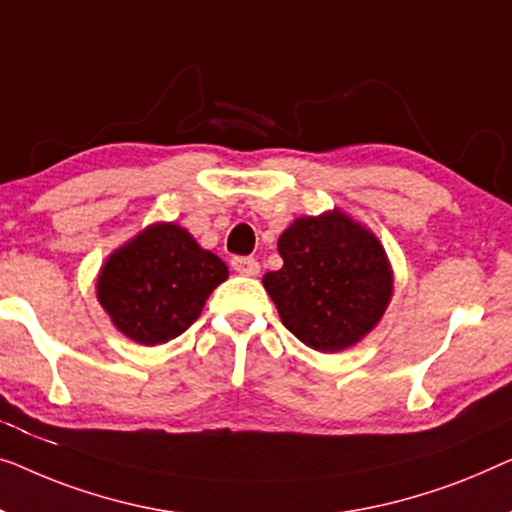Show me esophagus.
Here are the masks:
<instances>
[{"label": "esophagus", "mask_w": 512, "mask_h": 512, "mask_svg": "<svg viewBox=\"0 0 512 512\" xmlns=\"http://www.w3.org/2000/svg\"><path fill=\"white\" fill-rule=\"evenodd\" d=\"M232 266L236 273H243V276H257L259 273V262L253 257H234Z\"/></svg>", "instance_id": "1"}]
</instances>
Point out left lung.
Instances as JSON below:
<instances>
[{
	"label": "left lung",
	"mask_w": 512,
	"mask_h": 512,
	"mask_svg": "<svg viewBox=\"0 0 512 512\" xmlns=\"http://www.w3.org/2000/svg\"><path fill=\"white\" fill-rule=\"evenodd\" d=\"M278 253L283 269L264 273V290L308 348H352L383 320L394 292L392 264L378 236L341 208L290 222Z\"/></svg>",
	"instance_id": "8db88e82"
}]
</instances>
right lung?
Returning a JSON list of instances; mask_svg holds the SVG:
<instances>
[{
  "instance_id": "add662e5",
  "label": "right lung",
  "mask_w": 512,
  "mask_h": 512,
  "mask_svg": "<svg viewBox=\"0 0 512 512\" xmlns=\"http://www.w3.org/2000/svg\"><path fill=\"white\" fill-rule=\"evenodd\" d=\"M229 276L176 222H153L106 257L97 301L113 327L141 345H160L199 318L206 299Z\"/></svg>"
}]
</instances>
